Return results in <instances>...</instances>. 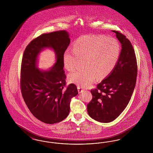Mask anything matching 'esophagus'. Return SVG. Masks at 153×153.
Masks as SVG:
<instances>
[{
  "mask_svg": "<svg viewBox=\"0 0 153 153\" xmlns=\"http://www.w3.org/2000/svg\"><path fill=\"white\" fill-rule=\"evenodd\" d=\"M77 89H78V91H79V94H82V93L84 91V89H82L80 87H78Z\"/></svg>",
  "mask_w": 153,
  "mask_h": 153,
  "instance_id": "1",
  "label": "esophagus"
}]
</instances>
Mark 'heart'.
Wrapping results in <instances>:
<instances>
[{"label":"heart","instance_id":"1","mask_svg":"<svg viewBox=\"0 0 153 153\" xmlns=\"http://www.w3.org/2000/svg\"><path fill=\"white\" fill-rule=\"evenodd\" d=\"M120 45L116 38L104 36H84L77 39L73 50L68 49L63 54V64L68 71L74 70L80 60H84V69L71 73L69 82L87 87L96 77L101 80L113 71L119 59Z\"/></svg>","mask_w":153,"mask_h":153}]
</instances>
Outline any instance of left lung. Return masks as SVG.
<instances>
[{"label": "left lung", "mask_w": 153, "mask_h": 153, "mask_svg": "<svg viewBox=\"0 0 153 153\" xmlns=\"http://www.w3.org/2000/svg\"><path fill=\"white\" fill-rule=\"evenodd\" d=\"M112 31L122 46L119 59L111 73L91 91L92 99L87 105L89 117L102 123L114 120L126 108L137 76V59L130 41L120 33Z\"/></svg>", "instance_id": "1"}]
</instances>
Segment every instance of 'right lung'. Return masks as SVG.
<instances>
[{"label": "right lung", "instance_id": "1", "mask_svg": "<svg viewBox=\"0 0 153 153\" xmlns=\"http://www.w3.org/2000/svg\"><path fill=\"white\" fill-rule=\"evenodd\" d=\"M66 30L43 34L25 49L22 58L21 87L22 96L31 114L41 122L54 124L68 116L71 99L78 94L77 87H66L63 54L70 44ZM46 48L55 53V64L44 70L37 67L40 53Z\"/></svg>", "mask_w": 153, "mask_h": 153}]
</instances>
